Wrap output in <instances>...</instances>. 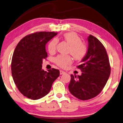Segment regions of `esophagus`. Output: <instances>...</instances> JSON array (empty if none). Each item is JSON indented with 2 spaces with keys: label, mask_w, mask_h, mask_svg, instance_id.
I'll return each instance as SVG.
<instances>
[{
  "label": "esophagus",
  "mask_w": 123,
  "mask_h": 123,
  "mask_svg": "<svg viewBox=\"0 0 123 123\" xmlns=\"http://www.w3.org/2000/svg\"><path fill=\"white\" fill-rule=\"evenodd\" d=\"M65 73V72H64V71H63V70H60V75H63V74H64Z\"/></svg>",
  "instance_id": "esophagus-1"
}]
</instances>
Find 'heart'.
<instances>
[{"label": "heart", "mask_w": 123, "mask_h": 123, "mask_svg": "<svg viewBox=\"0 0 123 123\" xmlns=\"http://www.w3.org/2000/svg\"><path fill=\"white\" fill-rule=\"evenodd\" d=\"M64 39L69 44L70 48L69 52L71 54L75 59L82 60L87 53V48L84 43H81V40L77 34L70 32L64 34ZM58 43V40L54 39L50 42L48 46V51L51 53L55 51ZM55 62L58 65L65 67L71 63L72 58L69 55H59L55 58Z\"/></svg>", "instance_id": "1"}]
</instances>
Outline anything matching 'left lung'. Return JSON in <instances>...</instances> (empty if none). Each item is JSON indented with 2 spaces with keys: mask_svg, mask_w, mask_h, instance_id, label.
I'll return each mask as SVG.
<instances>
[{
  "mask_svg": "<svg viewBox=\"0 0 123 123\" xmlns=\"http://www.w3.org/2000/svg\"><path fill=\"white\" fill-rule=\"evenodd\" d=\"M87 53L78 68L81 75H71L69 90L78 99L86 100L97 96L107 83L111 73L106 49L97 38L88 37Z\"/></svg>",
  "mask_w": 123,
  "mask_h": 123,
  "instance_id": "1",
  "label": "left lung"
}]
</instances>
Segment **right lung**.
Masks as SVG:
<instances>
[{"instance_id":"right-lung-1","label":"right lung","mask_w":123,"mask_h":123,"mask_svg":"<svg viewBox=\"0 0 123 123\" xmlns=\"http://www.w3.org/2000/svg\"><path fill=\"white\" fill-rule=\"evenodd\" d=\"M57 34L37 32L25 36L16 46L12 58V76L18 89L28 98H43L59 77V70L53 68L46 71L42 69L43 60L47 57L46 43Z\"/></svg>"}]
</instances>
